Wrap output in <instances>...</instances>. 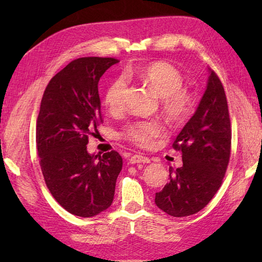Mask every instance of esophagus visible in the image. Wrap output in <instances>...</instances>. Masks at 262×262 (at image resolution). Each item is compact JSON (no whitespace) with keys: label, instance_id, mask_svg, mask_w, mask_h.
Segmentation results:
<instances>
[{"label":"esophagus","instance_id":"obj_1","mask_svg":"<svg viewBox=\"0 0 262 262\" xmlns=\"http://www.w3.org/2000/svg\"><path fill=\"white\" fill-rule=\"evenodd\" d=\"M149 159L146 157H143V155L140 154H135L129 159V163L135 164V163H148Z\"/></svg>","mask_w":262,"mask_h":262}]
</instances>
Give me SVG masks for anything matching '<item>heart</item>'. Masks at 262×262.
<instances>
[{"mask_svg": "<svg viewBox=\"0 0 262 262\" xmlns=\"http://www.w3.org/2000/svg\"><path fill=\"white\" fill-rule=\"evenodd\" d=\"M138 76L149 89L162 98L164 115L173 122H180L189 116L192 98L183 90V76L174 66L165 62H154L137 71ZM127 81L125 76H117L109 83L104 92V104L110 113H119L125 107ZM162 133V127L154 120H138L127 125L122 136L141 147L153 145L155 138Z\"/></svg>", "mask_w": 262, "mask_h": 262, "instance_id": "obj_1", "label": "heart"}]
</instances>
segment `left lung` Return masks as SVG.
<instances>
[{
	"mask_svg": "<svg viewBox=\"0 0 262 262\" xmlns=\"http://www.w3.org/2000/svg\"><path fill=\"white\" fill-rule=\"evenodd\" d=\"M196 113L177 136L173 148L182 166L170 168V181L155 193V204L173 217L198 213L219 190L231 154V121L224 88L214 71Z\"/></svg>",
	"mask_w": 262,
	"mask_h": 262,
	"instance_id": "1",
	"label": "left lung"
}]
</instances>
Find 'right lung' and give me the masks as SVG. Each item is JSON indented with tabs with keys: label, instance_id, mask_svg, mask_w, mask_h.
<instances>
[{
	"label": "right lung",
	"instance_id": "add662e5",
	"mask_svg": "<svg viewBox=\"0 0 262 262\" xmlns=\"http://www.w3.org/2000/svg\"><path fill=\"white\" fill-rule=\"evenodd\" d=\"M111 57H82L49 81L41 99L36 142L46 185L69 213L92 217L109 208L122 168L118 152L90 154L89 135L101 122L100 77L118 63Z\"/></svg>",
	"mask_w": 262,
	"mask_h": 262
}]
</instances>
